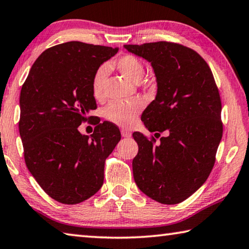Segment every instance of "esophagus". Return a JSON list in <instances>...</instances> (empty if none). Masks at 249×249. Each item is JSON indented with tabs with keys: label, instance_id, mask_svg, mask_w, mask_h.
<instances>
[{
	"label": "esophagus",
	"instance_id": "1",
	"mask_svg": "<svg viewBox=\"0 0 249 249\" xmlns=\"http://www.w3.org/2000/svg\"><path fill=\"white\" fill-rule=\"evenodd\" d=\"M121 134H122V136H123L124 138H129L130 136H132V133L129 132V130H127V129H121Z\"/></svg>",
	"mask_w": 249,
	"mask_h": 249
}]
</instances>
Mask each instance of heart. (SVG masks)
<instances>
[{"mask_svg": "<svg viewBox=\"0 0 249 249\" xmlns=\"http://www.w3.org/2000/svg\"><path fill=\"white\" fill-rule=\"evenodd\" d=\"M113 66L120 71V73L129 80L138 83L142 79L146 74V66L139 60L137 56L133 54H125L117 57L113 61ZM107 65L99 66L94 71L91 79V89L92 94L96 99H102L105 97V87L107 79ZM142 109V102L138 99L123 101V102H111L103 110L107 121L111 123L122 126V127H129L132 126L140 110Z\"/></svg>", "mask_w": 249, "mask_h": 249, "instance_id": "1", "label": "heart"}]
</instances>
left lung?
<instances>
[{"instance_id": "obj_1", "label": "left lung", "mask_w": 249, "mask_h": 249, "mask_svg": "<svg viewBox=\"0 0 249 249\" xmlns=\"http://www.w3.org/2000/svg\"><path fill=\"white\" fill-rule=\"evenodd\" d=\"M151 63L158 92L142 121L155 137L134 133L138 153L133 174L143 194L164 205L187 199L210 175L222 138L221 98L207 62L193 49L175 42L125 44Z\"/></svg>"}]
</instances>
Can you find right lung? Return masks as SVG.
Masks as SVG:
<instances>
[{
	"mask_svg": "<svg viewBox=\"0 0 249 249\" xmlns=\"http://www.w3.org/2000/svg\"><path fill=\"white\" fill-rule=\"evenodd\" d=\"M119 48L70 41L47 49L21 87L19 134L27 168L48 195L65 205L93 196L105 179L106 159L121 139L110 122L90 135L78 126L97 109L94 71Z\"/></svg>",
	"mask_w": 249,
	"mask_h": 249,
	"instance_id": "add662e5",
	"label": "right lung"
}]
</instances>
